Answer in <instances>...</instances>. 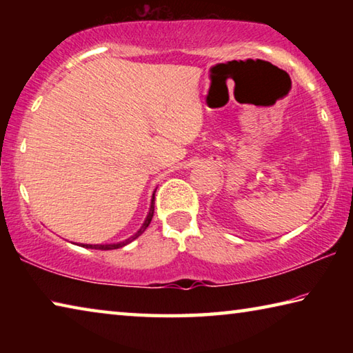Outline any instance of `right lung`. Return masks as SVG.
Segmentation results:
<instances>
[{"mask_svg": "<svg viewBox=\"0 0 353 353\" xmlns=\"http://www.w3.org/2000/svg\"><path fill=\"white\" fill-rule=\"evenodd\" d=\"M152 216H154V196H152L151 208H149V213H148V216H146L145 224L141 225V229H140L139 232H137V234H135L134 236L128 238V240H126V241H123V243H115V244H82V248H87V249H99V250H110V249H119V248L126 246V244H129L130 241H134L135 238H139V236L143 234V232L146 230V227L149 225V223H151Z\"/></svg>", "mask_w": 353, "mask_h": 353, "instance_id": "1", "label": "right lung"}]
</instances>
